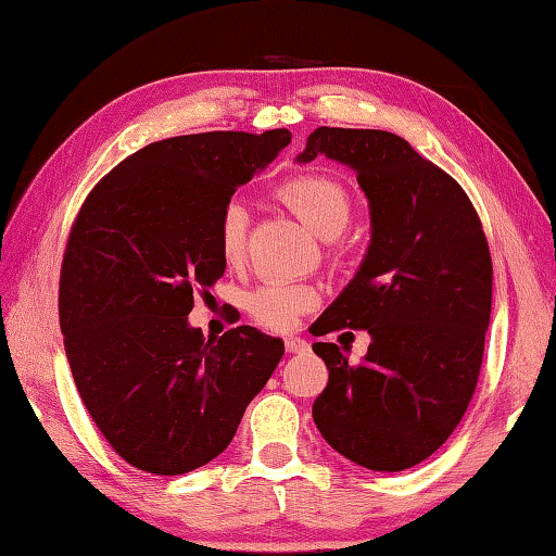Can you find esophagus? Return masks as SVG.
Listing matches in <instances>:
<instances>
[{"mask_svg": "<svg viewBox=\"0 0 556 556\" xmlns=\"http://www.w3.org/2000/svg\"><path fill=\"white\" fill-rule=\"evenodd\" d=\"M285 346H287L289 354H303V352H308V342L303 340V337H299V334H287V337H285Z\"/></svg>", "mask_w": 556, "mask_h": 556, "instance_id": "obj_1", "label": "esophagus"}]
</instances>
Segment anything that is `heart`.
<instances>
[{
	"label": "heart",
	"mask_w": 556,
	"mask_h": 556,
	"mask_svg": "<svg viewBox=\"0 0 556 556\" xmlns=\"http://www.w3.org/2000/svg\"><path fill=\"white\" fill-rule=\"evenodd\" d=\"M279 198L320 238H334L350 219V194L340 182L323 173H303V176L289 178L279 188ZM245 228L248 210L238 200H231L222 210L219 224H216V241L228 263H236L243 255ZM315 303H318V291L308 285L265 281L250 291L248 311L265 328L287 330Z\"/></svg>",
	"instance_id": "obj_1"
}]
</instances>
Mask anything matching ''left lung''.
I'll list each match as a JSON object with an SVG mask.
<instances>
[{
  "instance_id": "obj_1",
  "label": "left lung",
  "mask_w": 556,
  "mask_h": 556,
  "mask_svg": "<svg viewBox=\"0 0 556 556\" xmlns=\"http://www.w3.org/2000/svg\"><path fill=\"white\" fill-rule=\"evenodd\" d=\"M320 154L356 173L371 243L313 334L368 330L371 344L362 364L332 342L313 344L330 371L313 421L344 458L400 472L437 453L470 405L492 315V255L465 190L402 137L318 127L296 161Z\"/></svg>"
}]
</instances>
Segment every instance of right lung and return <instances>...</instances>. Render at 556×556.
I'll return each mask as SVG.
<instances>
[{
    "label": "right lung",
    "instance_id": "1",
    "mask_svg": "<svg viewBox=\"0 0 556 556\" xmlns=\"http://www.w3.org/2000/svg\"><path fill=\"white\" fill-rule=\"evenodd\" d=\"M289 129L161 139L96 185L60 271V328L76 390L113 451L151 475H185L231 443L285 356L250 325L204 340L188 315L226 260L216 224Z\"/></svg>",
    "mask_w": 556,
    "mask_h": 556
}]
</instances>
